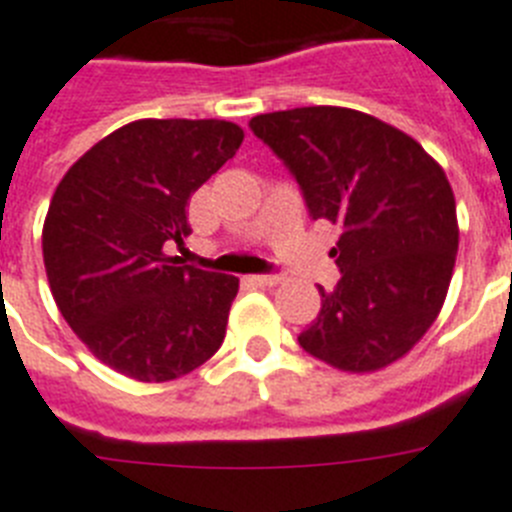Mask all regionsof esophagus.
Here are the masks:
<instances>
[{
  "instance_id": "obj_1",
  "label": "esophagus",
  "mask_w": 512,
  "mask_h": 512,
  "mask_svg": "<svg viewBox=\"0 0 512 512\" xmlns=\"http://www.w3.org/2000/svg\"><path fill=\"white\" fill-rule=\"evenodd\" d=\"M252 286H276V283H281V278L278 276H249L247 278Z\"/></svg>"
}]
</instances>
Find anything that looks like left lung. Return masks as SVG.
Wrapping results in <instances>:
<instances>
[{
  "mask_svg": "<svg viewBox=\"0 0 512 512\" xmlns=\"http://www.w3.org/2000/svg\"><path fill=\"white\" fill-rule=\"evenodd\" d=\"M302 187L309 216L341 226V281L320 286L299 346L343 372L398 362L440 315L458 252L455 197L440 163L406 132L343 106L249 122Z\"/></svg>",
  "mask_w": 512,
  "mask_h": 512,
  "instance_id": "8db88e82",
  "label": "left lung"
}]
</instances>
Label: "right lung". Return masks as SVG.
I'll return each mask as SVG.
<instances>
[{"mask_svg":"<svg viewBox=\"0 0 512 512\" xmlns=\"http://www.w3.org/2000/svg\"><path fill=\"white\" fill-rule=\"evenodd\" d=\"M244 140L223 119H137L62 176L44 221L51 296L103 364L140 382L187 375L221 349L239 278L166 255L187 205Z\"/></svg>","mask_w":512,"mask_h":512,"instance_id":"1","label":"right lung"}]
</instances>
